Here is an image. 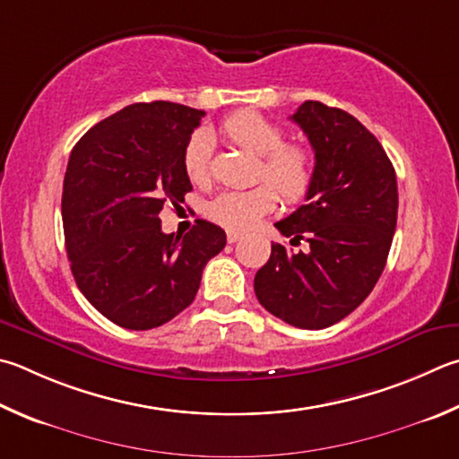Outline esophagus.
Segmentation results:
<instances>
[{
	"label": "esophagus",
	"mask_w": 459,
	"mask_h": 459,
	"mask_svg": "<svg viewBox=\"0 0 459 459\" xmlns=\"http://www.w3.org/2000/svg\"><path fill=\"white\" fill-rule=\"evenodd\" d=\"M238 238H240V232H238V230H227V240H229L230 245L237 243Z\"/></svg>",
	"instance_id": "obj_1"
}]
</instances>
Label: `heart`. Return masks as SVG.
Returning a JSON list of instances; mask_svg holds the SVG:
<instances>
[{
    "instance_id": "heart-1",
    "label": "heart",
    "mask_w": 459,
    "mask_h": 459,
    "mask_svg": "<svg viewBox=\"0 0 459 459\" xmlns=\"http://www.w3.org/2000/svg\"><path fill=\"white\" fill-rule=\"evenodd\" d=\"M221 132L232 144L261 156L258 178L269 180L279 196L297 203L309 193L315 177V160L309 150L299 144H285V132L258 112H237L221 122ZM212 143L204 130L188 138L182 154L186 177L195 185L211 178ZM269 185H256L247 190H222L208 203L206 212L222 227L245 230L266 214L277 203Z\"/></svg>"
}]
</instances>
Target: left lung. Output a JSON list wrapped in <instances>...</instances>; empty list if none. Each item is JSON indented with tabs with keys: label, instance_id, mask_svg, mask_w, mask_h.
I'll list each match as a JSON object with an SVG mask.
<instances>
[{
	"label": "left lung",
	"instance_id": "left-lung-1",
	"mask_svg": "<svg viewBox=\"0 0 459 459\" xmlns=\"http://www.w3.org/2000/svg\"><path fill=\"white\" fill-rule=\"evenodd\" d=\"M290 120L315 150V177L307 203L274 227L307 251L273 243L255 293L293 327L325 329L355 311L385 269L397 180L379 140L345 110L307 100Z\"/></svg>",
	"mask_w": 459,
	"mask_h": 459
}]
</instances>
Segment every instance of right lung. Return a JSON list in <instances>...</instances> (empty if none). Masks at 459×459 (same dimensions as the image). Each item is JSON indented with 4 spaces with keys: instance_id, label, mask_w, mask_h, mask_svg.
Returning a JSON list of instances; mask_svg holds the SVG:
<instances>
[{
    "instance_id": "add662e5",
    "label": "right lung",
    "mask_w": 459,
    "mask_h": 459,
    "mask_svg": "<svg viewBox=\"0 0 459 459\" xmlns=\"http://www.w3.org/2000/svg\"><path fill=\"white\" fill-rule=\"evenodd\" d=\"M203 110L140 102L98 122L74 146L62 221L76 285L106 319L146 331L195 301L203 269L227 245L221 227L196 221L164 235L160 211L193 190L182 164Z\"/></svg>"
}]
</instances>
